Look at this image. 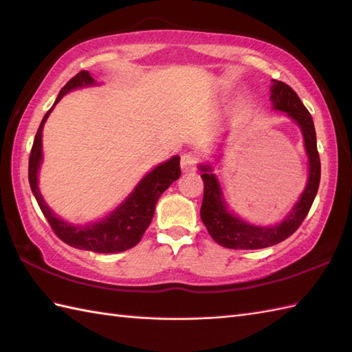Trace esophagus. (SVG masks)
<instances>
[{"mask_svg":"<svg viewBox=\"0 0 352 352\" xmlns=\"http://www.w3.org/2000/svg\"><path fill=\"white\" fill-rule=\"evenodd\" d=\"M198 164V155L195 153H186L182 155V170L183 172H190L195 170Z\"/></svg>","mask_w":352,"mask_h":352,"instance_id":"obj_1","label":"esophagus"}]
</instances>
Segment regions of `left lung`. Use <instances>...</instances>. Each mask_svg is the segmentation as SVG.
<instances>
[{"mask_svg":"<svg viewBox=\"0 0 352 352\" xmlns=\"http://www.w3.org/2000/svg\"><path fill=\"white\" fill-rule=\"evenodd\" d=\"M271 101L275 110L284 111L300 126L305 151L309 155V182L298 203L280 223L269 227L252 226L237 218L227 208L218 178L212 166L201 164V178L204 182V197L201 204V219L214 242L230 250H260L286 241L301 226L315 201L320 182V160L316 146V131L311 115L305 109L300 96L289 85L274 80Z\"/></svg>","mask_w":352,"mask_h":352,"instance_id":"1","label":"left lung"}]
</instances>
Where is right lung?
<instances>
[{
	"mask_svg": "<svg viewBox=\"0 0 352 352\" xmlns=\"http://www.w3.org/2000/svg\"><path fill=\"white\" fill-rule=\"evenodd\" d=\"M91 85H95V80L91 77V74L87 71H80L76 77H72L62 87L54 106L63 98L65 94L74 91V89ZM52 107L43 116L39 129H37L28 160L30 188H32L43 216L47 218L57 237L62 239L69 246H74V248L102 254L122 252L133 248L140 242L145 230L151 223L155 204L162 193L180 178V157L174 155L168 162L159 164L151 172H148L136 186V189L131 192V195L106 218L85 227L72 226V223L57 218L51 212V208L45 204L39 188H37V170H39L42 163V130Z\"/></svg>",
	"mask_w": 352,
	"mask_h": 352,
	"instance_id": "add662e5",
	"label": "right lung"
}]
</instances>
